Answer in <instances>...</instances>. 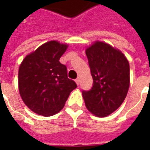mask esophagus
<instances>
[{"label": "esophagus", "mask_w": 150, "mask_h": 150, "mask_svg": "<svg viewBox=\"0 0 150 150\" xmlns=\"http://www.w3.org/2000/svg\"><path fill=\"white\" fill-rule=\"evenodd\" d=\"M75 83H77V85L79 84V83H80V79H79V78L76 79H75Z\"/></svg>", "instance_id": "esophagus-1"}]
</instances>
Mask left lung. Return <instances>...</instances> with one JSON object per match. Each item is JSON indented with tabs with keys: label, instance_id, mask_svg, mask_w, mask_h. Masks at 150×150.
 <instances>
[{
	"label": "left lung",
	"instance_id": "1",
	"mask_svg": "<svg viewBox=\"0 0 150 150\" xmlns=\"http://www.w3.org/2000/svg\"><path fill=\"white\" fill-rule=\"evenodd\" d=\"M93 79L90 91L82 92L88 110L105 117L118 109L125 100L130 84L129 63L120 50L96 41L86 49Z\"/></svg>",
	"mask_w": 150,
	"mask_h": 150
}]
</instances>
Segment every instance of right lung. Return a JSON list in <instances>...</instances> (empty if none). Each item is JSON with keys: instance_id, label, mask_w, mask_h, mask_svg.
Instances as JSON below:
<instances>
[{"instance_id": "add662e5", "label": "right lung", "mask_w": 150, "mask_h": 150, "mask_svg": "<svg viewBox=\"0 0 150 150\" xmlns=\"http://www.w3.org/2000/svg\"><path fill=\"white\" fill-rule=\"evenodd\" d=\"M68 45L50 41L25 57L18 70V90L24 104L38 115L50 116L62 110L77 85L67 78L59 62Z\"/></svg>"}]
</instances>
